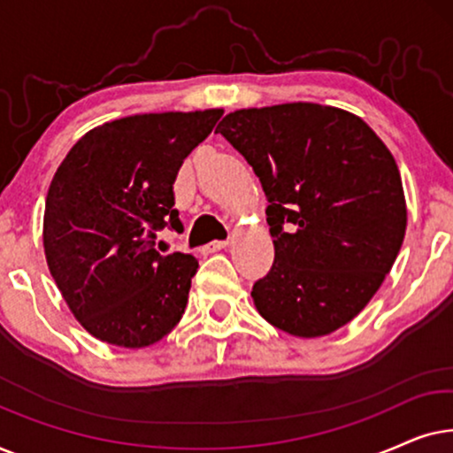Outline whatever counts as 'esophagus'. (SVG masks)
Wrapping results in <instances>:
<instances>
[{"label":"esophagus","instance_id":"1","mask_svg":"<svg viewBox=\"0 0 453 453\" xmlns=\"http://www.w3.org/2000/svg\"><path fill=\"white\" fill-rule=\"evenodd\" d=\"M226 245H228V241H212V243L206 245V251H208V253L220 251V250H225Z\"/></svg>","mask_w":453,"mask_h":453}]
</instances>
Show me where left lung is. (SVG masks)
I'll use <instances>...</instances> for the list:
<instances>
[{
    "label": "left lung",
    "mask_w": 453,
    "mask_h": 453,
    "mask_svg": "<svg viewBox=\"0 0 453 453\" xmlns=\"http://www.w3.org/2000/svg\"><path fill=\"white\" fill-rule=\"evenodd\" d=\"M216 132L268 197L274 264L253 284L259 315L301 338L363 311L406 233L398 165L361 117L315 103L228 113Z\"/></svg>",
    "instance_id": "left-lung-1"
}]
</instances>
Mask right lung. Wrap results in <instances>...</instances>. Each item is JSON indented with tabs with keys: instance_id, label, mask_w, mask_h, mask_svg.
Listing matches in <instances>:
<instances>
[{
	"instance_id": "obj_1",
	"label": "right lung",
	"mask_w": 453,
	"mask_h": 453,
	"mask_svg": "<svg viewBox=\"0 0 453 453\" xmlns=\"http://www.w3.org/2000/svg\"><path fill=\"white\" fill-rule=\"evenodd\" d=\"M222 109L146 113L82 135L55 173L45 202L49 272L76 319L103 342L144 349L183 318L197 259L154 245L183 233L177 173Z\"/></svg>"
}]
</instances>
